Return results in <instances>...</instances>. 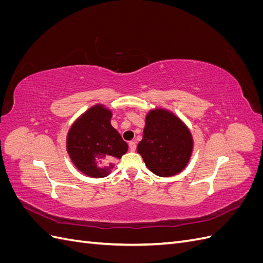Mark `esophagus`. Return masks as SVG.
<instances>
[{
	"label": "esophagus",
	"instance_id": "1",
	"mask_svg": "<svg viewBox=\"0 0 263 263\" xmlns=\"http://www.w3.org/2000/svg\"><path fill=\"white\" fill-rule=\"evenodd\" d=\"M129 149H130V151H135L136 150V142L135 141H129Z\"/></svg>",
	"mask_w": 263,
	"mask_h": 263
}]
</instances>
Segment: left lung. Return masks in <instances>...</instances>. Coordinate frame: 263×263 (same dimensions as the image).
I'll return each instance as SVG.
<instances>
[{
  "label": "left lung",
  "mask_w": 263,
  "mask_h": 263,
  "mask_svg": "<svg viewBox=\"0 0 263 263\" xmlns=\"http://www.w3.org/2000/svg\"><path fill=\"white\" fill-rule=\"evenodd\" d=\"M138 154L147 168L159 177H172L187 165L193 151L191 132L168 109H151L146 116Z\"/></svg>",
  "instance_id": "obj_1"
}]
</instances>
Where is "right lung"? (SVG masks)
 Segmentation results:
<instances>
[{"instance_id": "1", "label": "right lung", "mask_w": 263, "mask_h": 263, "mask_svg": "<svg viewBox=\"0 0 263 263\" xmlns=\"http://www.w3.org/2000/svg\"><path fill=\"white\" fill-rule=\"evenodd\" d=\"M112 112L97 104L70 127L67 151L76 168L91 178H104L114 162L128 150V145L110 124Z\"/></svg>"}]
</instances>
